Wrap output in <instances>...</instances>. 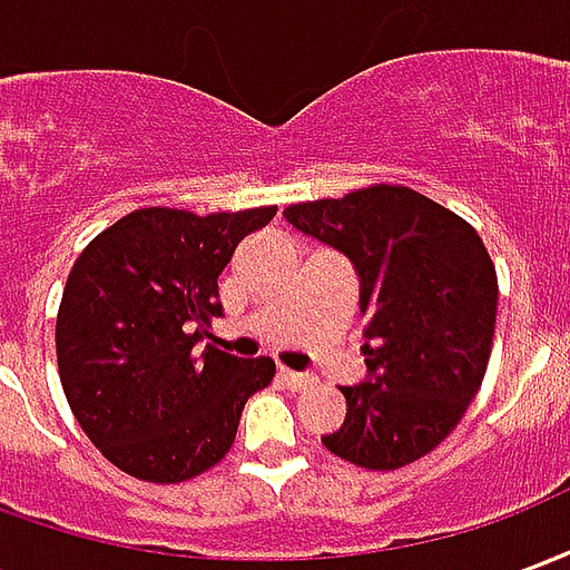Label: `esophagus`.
<instances>
[{
    "instance_id": "34e87169",
    "label": "esophagus",
    "mask_w": 570,
    "mask_h": 570,
    "mask_svg": "<svg viewBox=\"0 0 570 570\" xmlns=\"http://www.w3.org/2000/svg\"><path fill=\"white\" fill-rule=\"evenodd\" d=\"M281 382L293 391H305L314 384V375H305V372H293V370H281Z\"/></svg>"
}]
</instances>
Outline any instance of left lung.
<instances>
[{
	"label": "left lung",
	"mask_w": 570,
	"mask_h": 570,
	"mask_svg": "<svg viewBox=\"0 0 570 570\" xmlns=\"http://www.w3.org/2000/svg\"><path fill=\"white\" fill-rule=\"evenodd\" d=\"M284 216L354 262L370 314V382L342 387L345 424L323 445L366 470L419 461L458 428L489 370L498 272L482 237L428 195L387 183Z\"/></svg>",
	"instance_id": "left-lung-1"
}]
</instances>
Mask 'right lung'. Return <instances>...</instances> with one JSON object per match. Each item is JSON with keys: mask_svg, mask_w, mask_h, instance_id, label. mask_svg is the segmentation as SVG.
I'll return each mask as SVG.
<instances>
[{"mask_svg": "<svg viewBox=\"0 0 570 570\" xmlns=\"http://www.w3.org/2000/svg\"><path fill=\"white\" fill-rule=\"evenodd\" d=\"M277 207L198 216L140 207L81 249L57 311V370L72 415L109 464L174 485L219 464L274 360L198 342L235 247Z\"/></svg>", "mask_w": 570, "mask_h": 570, "instance_id": "right-lung-1", "label": "right lung"}]
</instances>
